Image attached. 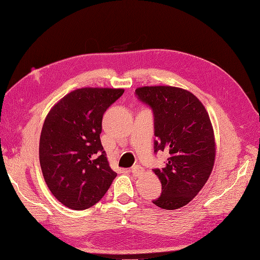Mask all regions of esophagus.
<instances>
[{
	"mask_svg": "<svg viewBox=\"0 0 260 260\" xmlns=\"http://www.w3.org/2000/svg\"><path fill=\"white\" fill-rule=\"evenodd\" d=\"M143 171H144V170H143V168L141 167V166H139V165H137V166H135V167H132V168H131L132 175H133V176H136V177L140 176L141 174H142Z\"/></svg>",
	"mask_w": 260,
	"mask_h": 260,
	"instance_id": "obj_1",
	"label": "esophagus"
}]
</instances>
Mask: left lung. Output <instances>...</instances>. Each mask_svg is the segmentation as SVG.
<instances>
[{
	"mask_svg": "<svg viewBox=\"0 0 260 260\" xmlns=\"http://www.w3.org/2000/svg\"><path fill=\"white\" fill-rule=\"evenodd\" d=\"M136 96L153 112L155 154L169 153L165 167L153 169L161 182V194L153 203L168 210L183 207L205 185L214 167L208 113L191 92L175 86H143Z\"/></svg>",
	"mask_w": 260,
	"mask_h": 260,
	"instance_id": "8db88e82",
	"label": "left lung"
}]
</instances>
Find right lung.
<instances>
[{"label":"right lung","mask_w":260,"mask_h":260,"mask_svg":"<svg viewBox=\"0 0 260 260\" xmlns=\"http://www.w3.org/2000/svg\"><path fill=\"white\" fill-rule=\"evenodd\" d=\"M123 91L75 90L45 118L39 146L42 174L52 194L68 208L83 210L95 205L117 176L100 135L104 113Z\"/></svg>","instance_id":"obj_1"}]
</instances>
